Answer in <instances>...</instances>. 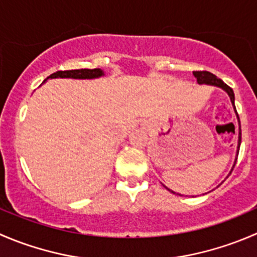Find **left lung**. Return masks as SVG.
Returning <instances> with one entry per match:
<instances>
[{
    "mask_svg": "<svg viewBox=\"0 0 257 257\" xmlns=\"http://www.w3.org/2000/svg\"><path fill=\"white\" fill-rule=\"evenodd\" d=\"M193 75H195L196 79H197V83L210 84V85H216V86H220V88H222L223 90H225L226 93L230 95L231 103H232L233 108H235V110H236L235 94H233V90L230 88V86L227 85V84L223 83L221 79H218L217 76L213 75V74L210 73V71H206V70L193 71ZM236 114H237V111H236ZM237 119H238V124H240V133H238V147H237V156H238V151H240V144H241V123H240V118H238V114H237ZM236 161H237V158H236ZM235 164H236V162H235ZM233 167H235V166H233ZM164 187H166V186H164ZM166 188H167V187H166ZM167 189H168V191H171L169 188H167ZM171 192H173V191H171ZM173 193H174V192H173Z\"/></svg>",
    "mask_w": 257,
    "mask_h": 257,
    "instance_id": "8db88e82",
    "label": "left lung"
}]
</instances>
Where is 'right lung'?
Returning <instances> with one entry per match:
<instances>
[{
    "instance_id": "1",
    "label": "right lung",
    "mask_w": 257,
    "mask_h": 257,
    "mask_svg": "<svg viewBox=\"0 0 257 257\" xmlns=\"http://www.w3.org/2000/svg\"><path fill=\"white\" fill-rule=\"evenodd\" d=\"M103 75L100 69H76V70H60L51 74L50 79L54 78H73V79H93ZM47 78V79H49Z\"/></svg>"
}]
</instances>
